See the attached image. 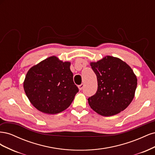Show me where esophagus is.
<instances>
[{
  "mask_svg": "<svg viewBox=\"0 0 155 155\" xmlns=\"http://www.w3.org/2000/svg\"><path fill=\"white\" fill-rule=\"evenodd\" d=\"M85 87V85H84V84L83 83H82V84H81V85H79L78 86V88H79V90H82V89L83 88V87Z\"/></svg>",
  "mask_w": 155,
  "mask_h": 155,
  "instance_id": "obj_1",
  "label": "esophagus"
}]
</instances>
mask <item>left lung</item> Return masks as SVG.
Listing matches in <instances>:
<instances>
[{"mask_svg":"<svg viewBox=\"0 0 155 155\" xmlns=\"http://www.w3.org/2000/svg\"><path fill=\"white\" fill-rule=\"evenodd\" d=\"M91 66L97 81L96 94L88 99L91 109L104 116L125 110L133 101L137 87L132 68L120 59L109 55L91 63Z\"/></svg>","mask_w":155,"mask_h":155,"instance_id":"8db88e82","label":"left lung"}]
</instances>
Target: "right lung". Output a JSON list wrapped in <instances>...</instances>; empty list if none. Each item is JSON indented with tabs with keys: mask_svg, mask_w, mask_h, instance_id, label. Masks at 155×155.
<instances>
[{
	"mask_svg": "<svg viewBox=\"0 0 155 155\" xmlns=\"http://www.w3.org/2000/svg\"><path fill=\"white\" fill-rule=\"evenodd\" d=\"M70 66V62L51 56L28 70L23 85L28 98L37 110L55 114L72 104L79 89L74 83Z\"/></svg>",
	"mask_w": 155,
	"mask_h": 155,
	"instance_id": "1",
	"label": "right lung"
}]
</instances>
